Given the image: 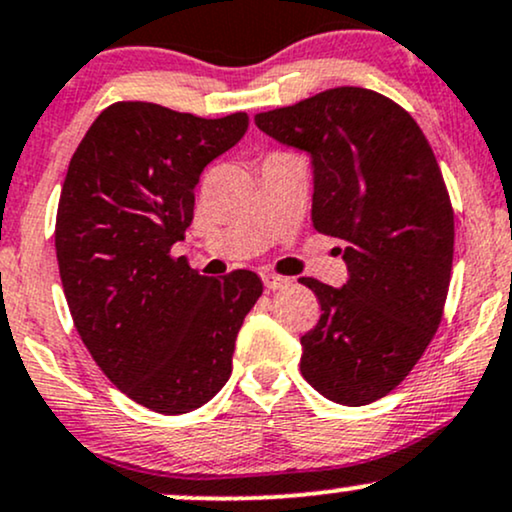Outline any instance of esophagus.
<instances>
[{"label":"esophagus","instance_id":"1","mask_svg":"<svg viewBox=\"0 0 512 512\" xmlns=\"http://www.w3.org/2000/svg\"><path fill=\"white\" fill-rule=\"evenodd\" d=\"M262 281L269 291H279V288L291 286V279H286V276H279V274H272V272L262 274Z\"/></svg>","mask_w":512,"mask_h":512}]
</instances>
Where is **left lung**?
Segmentation results:
<instances>
[{"label":"left lung","instance_id":"obj_1","mask_svg":"<svg viewBox=\"0 0 512 512\" xmlns=\"http://www.w3.org/2000/svg\"><path fill=\"white\" fill-rule=\"evenodd\" d=\"M312 164V224L341 238V288L303 276L322 305L300 372L324 398L367 405L410 374L436 329L453 267V209L415 119L365 88H331L255 116Z\"/></svg>","mask_w":512,"mask_h":512}]
</instances>
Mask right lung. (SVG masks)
<instances>
[{
    "mask_svg": "<svg viewBox=\"0 0 512 512\" xmlns=\"http://www.w3.org/2000/svg\"><path fill=\"white\" fill-rule=\"evenodd\" d=\"M248 114L200 119L116 102L73 152L57 212L61 286L92 360L145 408L183 415L231 377L255 272L212 279L171 257L193 221L205 166L248 131Z\"/></svg>",
    "mask_w": 512,
    "mask_h": 512,
    "instance_id": "add662e5",
    "label": "right lung"
}]
</instances>
